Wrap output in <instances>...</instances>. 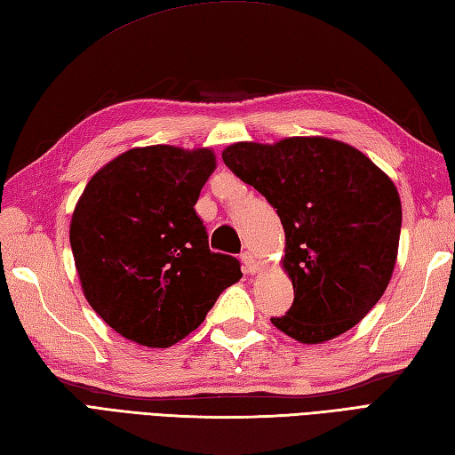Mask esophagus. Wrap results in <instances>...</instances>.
<instances>
[{
	"label": "esophagus",
	"mask_w": 455,
	"mask_h": 455,
	"mask_svg": "<svg viewBox=\"0 0 455 455\" xmlns=\"http://www.w3.org/2000/svg\"><path fill=\"white\" fill-rule=\"evenodd\" d=\"M240 259H243V266H244V272L246 274H254V272H258V259L254 258V254L252 252H243L240 254Z\"/></svg>",
	"instance_id": "obj_1"
}]
</instances>
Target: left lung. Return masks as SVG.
Listing matches in <instances>:
<instances>
[{
  "instance_id": "left-lung-1",
  "label": "left lung",
  "mask_w": 455,
  "mask_h": 455,
  "mask_svg": "<svg viewBox=\"0 0 455 455\" xmlns=\"http://www.w3.org/2000/svg\"><path fill=\"white\" fill-rule=\"evenodd\" d=\"M222 160L285 230L295 299L272 324L303 344L350 331L385 293L397 259L403 212L393 181L350 144L323 137L236 142Z\"/></svg>"
}]
</instances>
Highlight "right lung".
I'll return each instance as SVG.
<instances>
[{"mask_svg": "<svg viewBox=\"0 0 455 455\" xmlns=\"http://www.w3.org/2000/svg\"><path fill=\"white\" fill-rule=\"evenodd\" d=\"M212 170L207 148H132L95 173L76 205L70 244L84 295L132 342H180L243 277L235 256L209 248L196 211Z\"/></svg>", "mask_w": 455, "mask_h": 455, "instance_id": "obj_1", "label": "right lung"}]
</instances>
